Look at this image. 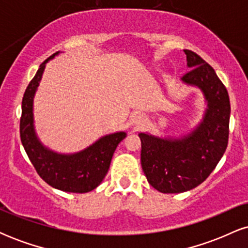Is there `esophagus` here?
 <instances>
[{
    "label": "esophagus",
    "instance_id": "34e87169",
    "mask_svg": "<svg viewBox=\"0 0 248 248\" xmlns=\"http://www.w3.org/2000/svg\"><path fill=\"white\" fill-rule=\"evenodd\" d=\"M132 120H133V122L135 124H141L142 122H143L144 118H143V115H142V114H135V115L133 116Z\"/></svg>",
    "mask_w": 248,
    "mask_h": 248
}]
</instances>
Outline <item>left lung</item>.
I'll list each match as a JSON object with an SVG mask.
<instances>
[{"instance_id":"1","label":"left lung","mask_w":248,"mask_h":248,"mask_svg":"<svg viewBox=\"0 0 248 248\" xmlns=\"http://www.w3.org/2000/svg\"><path fill=\"white\" fill-rule=\"evenodd\" d=\"M187 67L181 78L198 87L206 101L203 120L181 138H158L140 133L141 166L153 187L179 193L203 183L223 157L229 141L230 98L216 71L197 53L184 50Z\"/></svg>"}]
</instances>
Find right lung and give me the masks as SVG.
I'll use <instances>...</instances> for the list:
<instances>
[{
	"mask_svg": "<svg viewBox=\"0 0 248 248\" xmlns=\"http://www.w3.org/2000/svg\"><path fill=\"white\" fill-rule=\"evenodd\" d=\"M58 53L59 51L42 62L25 90L22 100L19 134L28 157L37 173L49 186L62 191L85 193L92 191L101 183L109 169L116 147L127 134L126 132L108 134L75 154L56 153L39 141L33 124V98L42 80L45 65Z\"/></svg>",
	"mask_w": 248,
	"mask_h": 248,
	"instance_id": "add662e5",
	"label": "right lung"
}]
</instances>
